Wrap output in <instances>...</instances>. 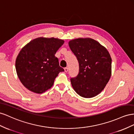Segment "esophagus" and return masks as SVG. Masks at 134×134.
<instances>
[{
    "label": "esophagus",
    "instance_id": "esophagus-1",
    "mask_svg": "<svg viewBox=\"0 0 134 134\" xmlns=\"http://www.w3.org/2000/svg\"><path fill=\"white\" fill-rule=\"evenodd\" d=\"M68 67L64 68V71H65V72H68Z\"/></svg>",
    "mask_w": 134,
    "mask_h": 134
}]
</instances>
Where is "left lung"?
<instances>
[{"label":"left lung","instance_id":"left-lung-1","mask_svg":"<svg viewBox=\"0 0 134 134\" xmlns=\"http://www.w3.org/2000/svg\"><path fill=\"white\" fill-rule=\"evenodd\" d=\"M79 64V72L71 78L72 86L80 96L89 98L104 89L111 76L112 59L107 49L91 38L68 42Z\"/></svg>","mask_w":134,"mask_h":134}]
</instances>
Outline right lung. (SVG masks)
Segmentation results:
<instances>
[{"label":"right lung","mask_w":134,"mask_h":134,"mask_svg":"<svg viewBox=\"0 0 134 134\" xmlns=\"http://www.w3.org/2000/svg\"><path fill=\"white\" fill-rule=\"evenodd\" d=\"M64 42L54 37H38L21 49L16 58V69L27 89L40 94L53 86L58 74L64 71L55 57Z\"/></svg>","instance_id":"1"}]
</instances>
